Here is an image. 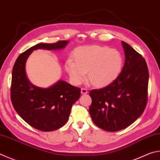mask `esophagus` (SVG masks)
Listing matches in <instances>:
<instances>
[{
    "label": "esophagus",
    "instance_id": "34e87169",
    "mask_svg": "<svg viewBox=\"0 0 160 160\" xmlns=\"http://www.w3.org/2000/svg\"><path fill=\"white\" fill-rule=\"evenodd\" d=\"M88 92V89H86V88H82V89H81V94H85Z\"/></svg>",
    "mask_w": 160,
    "mask_h": 160
}]
</instances>
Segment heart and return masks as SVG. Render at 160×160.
<instances>
[{"label":"heart","instance_id":"b5f03b06","mask_svg":"<svg viewBox=\"0 0 160 160\" xmlns=\"http://www.w3.org/2000/svg\"><path fill=\"white\" fill-rule=\"evenodd\" d=\"M75 61L67 60L66 69L72 80L80 84L86 78L93 85L104 87L114 81L120 73L123 65L122 55L115 49L106 46L92 45L78 48L74 54Z\"/></svg>","mask_w":160,"mask_h":160}]
</instances>
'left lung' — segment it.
<instances>
[{
  "label": "left lung",
  "instance_id": "left-lung-1",
  "mask_svg": "<svg viewBox=\"0 0 160 160\" xmlns=\"http://www.w3.org/2000/svg\"><path fill=\"white\" fill-rule=\"evenodd\" d=\"M122 44L125 62L120 73L108 86L89 92L92 120L107 132H117L134 122L148 101L149 72L146 60L129 44Z\"/></svg>",
  "mask_w": 160,
  "mask_h": 160
}]
</instances>
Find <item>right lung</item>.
Returning a JSON list of instances; mask_svg holds the SVG:
<instances>
[{
    "label": "right lung",
    "instance_id": "right-lung-1",
    "mask_svg": "<svg viewBox=\"0 0 160 160\" xmlns=\"http://www.w3.org/2000/svg\"><path fill=\"white\" fill-rule=\"evenodd\" d=\"M68 43V40L39 43L20 54L13 66L10 97L14 108L26 122L42 132L57 130L67 122L72 104L80 97L81 89L63 80L48 88L35 86L26 74V62L33 50H60Z\"/></svg>",
    "mask_w": 160,
    "mask_h": 160
}]
</instances>
